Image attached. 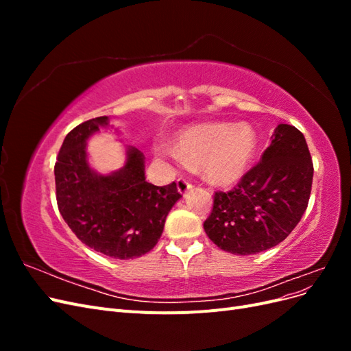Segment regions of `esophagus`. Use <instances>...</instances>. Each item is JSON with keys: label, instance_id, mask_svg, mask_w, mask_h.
I'll list each match as a JSON object with an SVG mask.
<instances>
[{"label": "esophagus", "instance_id": "1", "mask_svg": "<svg viewBox=\"0 0 351 351\" xmlns=\"http://www.w3.org/2000/svg\"><path fill=\"white\" fill-rule=\"evenodd\" d=\"M177 187H178V192L182 193V195H186L190 189L193 187V184H192V182H189L187 178H178L177 180Z\"/></svg>", "mask_w": 351, "mask_h": 351}]
</instances>
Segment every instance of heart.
Instances as JSON below:
<instances>
[{
	"instance_id": "obj_1",
	"label": "heart",
	"mask_w": 351,
	"mask_h": 351,
	"mask_svg": "<svg viewBox=\"0 0 351 351\" xmlns=\"http://www.w3.org/2000/svg\"><path fill=\"white\" fill-rule=\"evenodd\" d=\"M258 134L250 124L204 123L190 125L176 137V149L190 168H202L208 182L230 186L249 171L258 154ZM159 154L174 155L165 146Z\"/></svg>"
}]
</instances>
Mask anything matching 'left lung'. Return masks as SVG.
Wrapping results in <instances>:
<instances>
[{"label":"left lung","instance_id":"8db88e82","mask_svg":"<svg viewBox=\"0 0 351 351\" xmlns=\"http://www.w3.org/2000/svg\"><path fill=\"white\" fill-rule=\"evenodd\" d=\"M313 162L304 136L280 124L261 161L230 192H215L204 222L208 237L222 250L254 254L285 240L309 204Z\"/></svg>","mask_w":351,"mask_h":351}]
</instances>
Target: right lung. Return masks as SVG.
<instances>
[{
	"mask_svg": "<svg viewBox=\"0 0 351 351\" xmlns=\"http://www.w3.org/2000/svg\"><path fill=\"white\" fill-rule=\"evenodd\" d=\"M108 124L97 117L66 136L54 167L57 205L77 239L114 259H133L155 247L165 218L182 197L176 183L154 186L145 178L143 154L129 147L125 165L108 176L88 164L86 141Z\"/></svg>",
	"mask_w": 351,
	"mask_h": 351,
	"instance_id": "right-lung-1",
	"label": "right lung"
}]
</instances>
